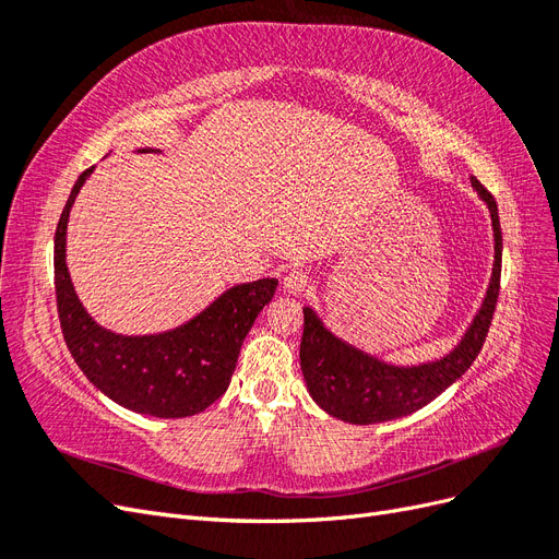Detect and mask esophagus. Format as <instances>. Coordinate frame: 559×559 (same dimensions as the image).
<instances>
[{"label":"esophagus","instance_id":"34e87169","mask_svg":"<svg viewBox=\"0 0 559 559\" xmlns=\"http://www.w3.org/2000/svg\"><path fill=\"white\" fill-rule=\"evenodd\" d=\"M308 286V273H302V270H292L289 275L284 277V292L292 294V296H298L306 292Z\"/></svg>","mask_w":559,"mask_h":559}]
</instances>
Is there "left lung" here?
Listing matches in <instances>:
<instances>
[{
	"label": "left lung",
	"instance_id": "1",
	"mask_svg": "<svg viewBox=\"0 0 559 559\" xmlns=\"http://www.w3.org/2000/svg\"><path fill=\"white\" fill-rule=\"evenodd\" d=\"M471 186L492 216L495 263L476 317L464 331L462 341L445 357L417 366L386 364L337 337L312 308H302V321H306L300 341L302 378H306L312 401L331 417L349 421V425H378V421L413 415L441 396L476 361L497 308L503 245L492 193L476 177H471Z\"/></svg>",
	"mask_w": 559,
	"mask_h": 559
}]
</instances>
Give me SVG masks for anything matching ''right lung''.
Listing matches in <instances>:
<instances>
[{
  "instance_id": "obj_1",
  "label": "right lung",
  "mask_w": 559,
  "mask_h": 559,
  "mask_svg": "<svg viewBox=\"0 0 559 559\" xmlns=\"http://www.w3.org/2000/svg\"><path fill=\"white\" fill-rule=\"evenodd\" d=\"M91 173L93 167L76 179L56 230V298L64 343L83 376L123 408L163 419L198 415L224 396L245 337L273 300L277 280L235 284L165 333L121 335L99 326L79 300L64 261L70 210Z\"/></svg>"
}]
</instances>
